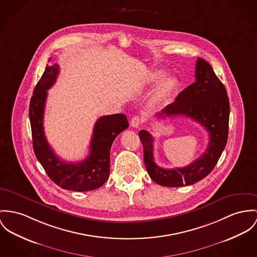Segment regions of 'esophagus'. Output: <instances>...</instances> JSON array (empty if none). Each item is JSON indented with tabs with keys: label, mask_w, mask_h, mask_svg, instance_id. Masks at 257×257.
Listing matches in <instances>:
<instances>
[{
	"label": "esophagus",
	"mask_w": 257,
	"mask_h": 257,
	"mask_svg": "<svg viewBox=\"0 0 257 257\" xmlns=\"http://www.w3.org/2000/svg\"><path fill=\"white\" fill-rule=\"evenodd\" d=\"M141 123H142V119L140 118V116L132 117L131 122H130V124L133 128H138L139 126L141 125Z\"/></svg>",
	"instance_id": "34e87169"
}]
</instances>
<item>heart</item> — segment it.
Returning <instances> with one entry per match:
<instances>
[{
	"mask_svg": "<svg viewBox=\"0 0 257 257\" xmlns=\"http://www.w3.org/2000/svg\"><path fill=\"white\" fill-rule=\"evenodd\" d=\"M163 75V73L161 71H156L154 73H152L151 75V82H156L158 81L161 76ZM175 87V81L171 78H166L163 80L159 85H158V89L155 93V97L154 99L156 101H161L163 99H166L173 91Z\"/></svg>",
	"mask_w": 257,
	"mask_h": 257,
	"instance_id": "1",
	"label": "heart"
}]
</instances>
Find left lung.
Here are the masks:
<instances>
[{
    "mask_svg": "<svg viewBox=\"0 0 257 257\" xmlns=\"http://www.w3.org/2000/svg\"><path fill=\"white\" fill-rule=\"evenodd\" d=\"M196 81L178 95L176 100L168 104L160 117L184 115L202 125L209 134L205 152L185 167L164 169L154 158V137L147 130H141L139 137L144 148L147 171L157 184L164 187L190 186L206 177L215 167L228 140L230 103L223 83L214 73L211 65L198 58Z\"/></svg>",
    "mask_w": 257,
    "mask_h": 257,
    "instance_id": "left-lung-1",
    "label": "left lung"
}]
</instances>
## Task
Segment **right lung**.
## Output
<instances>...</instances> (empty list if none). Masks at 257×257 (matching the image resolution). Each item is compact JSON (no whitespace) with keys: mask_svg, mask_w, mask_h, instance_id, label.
I'll list each match as a JSON object with an SVG mask.
<instances>
[{"mask_svg":"<svg viewBox=\"0 0 257 257\" xmlns=\"http://www.w3.org/2000/svg\"><path fill=\"white\" fill-rule=\"evenodd\" d=\"M59 72V64L47 65L30 100L33 150L48 176L60 188L75 192L92 191L101 187L109 177L111 145L129 123L122 113L99 117L94 126L89 156L76 163L60 159L49 145L43 126L47 90L56 83Z\"/></svg>","mask_w":257,"mask_h":257,"instance_id":"1","label":"right lung"}]
</instances>
